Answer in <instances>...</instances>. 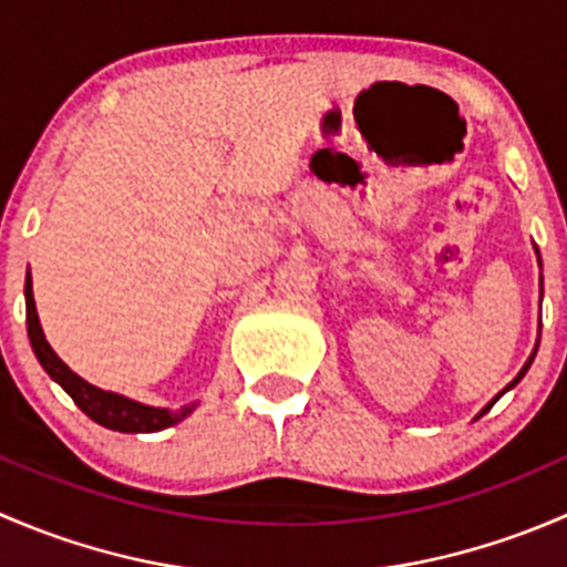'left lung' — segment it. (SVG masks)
<instances>
[{"label": "left lung", "instance_id": "8db88e82", "mask_svg": "<svg viewBox=\"0 0 567 567\" xmlns=\"http://www.w3.org/2000/svg\"><path fill=\"white\" fill-rule=\"evenodd\" d=\"M532 359H535V357H529V362H527V364H524V370H522V373H518V375H516V379H513V381H511V386H507V390H513V386H516V384H518V381H522V379H524V373H527V370H529ZM507 390H505V392H507ZM496 400H499V398H496ZM496 400H494V403H496ZM494 403H491V405H494ZM491 405H488V409H485V411H491ZM485 411H483V414H485Z\"/></svg>", "mask_w": 567, "mask_h": 567}]
</instances>
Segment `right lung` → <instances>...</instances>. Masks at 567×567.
Wrapping results in <instances>:
<instances>
[{"instance_id":"right-lung-1","label":"right lung","mask_w":567,"mask_h":567,"mask_svg":"<svg viewBox=\"0 0 567 567\" xmlns=\"http://www.w3.org/2000/svg\"><path fill=\"white\" fill-rule=\"evenodd\" d=\"M24 296H27V331H30V342L32 351H35L38 362L43 364L45 373L56 381L68 394L73 398V403L84 411L93 422L109 427V431H120V433H153V431H164V427L175 425L181 422L183 416L192 414L194 405H183L181 411H167V409H151V405L134 403V400L123 398V394L114 392H104L99 386L87 384L84 379H79L76 373H71L65 362L51 351V346L45 342L43 329H40V320L35 312V301H32V279L27 274V285H24Z\"/></svg>"}]
</instances>
